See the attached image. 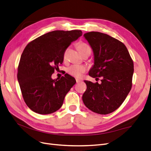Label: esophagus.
I'll list each match as a JSON object with an SVG mask.
<instances>
[{
  "mask_svg": "<svg viewBox=\"0 0 151 151\" xmlns=\"http://www.w3.org/2000/svg\"><path fill=\"white\" fill-rule=\"evenodd\" d=\"M81 79H76V83H80V82H81Z\"/></svg>",
  "mask_w": 151,
  "mask_h": 151,
  "instance_id": "34e87169",
  "label": "esophagus"
}]
</instances>
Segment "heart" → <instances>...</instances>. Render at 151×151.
<instances>
[{"instance_id": "obj_1", "label": "heart", "mask_w": 151, "mask_h": 151, "mask_svg": "<svg viewBox=\"0 0 151 151\" xmlns=\"http://www.w3.org/2000/svg\"><path fill=\"white\" fill-rule=\"evenodd\" d=\"M77 49L79 51V52L82 55L83 53H85L86 51H88V50H90V48L87 44L81 42L78 44ZM85 70L86 68L85 66L77 65H71L67 69V71L68 72V73L70 75L76 78H80L83 73L85 71Z\"/></svg>"}]
</instances>
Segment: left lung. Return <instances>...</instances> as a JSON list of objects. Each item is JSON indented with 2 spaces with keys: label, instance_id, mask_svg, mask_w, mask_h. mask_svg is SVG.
Returning <instances> with one entry per match:
<instances>
[{
  "label": "left lung",
  "instance_id": "obj_1",
  "mask_svg": "<svg viewBox=\"0 0 151 151\" xmlns=\"http://www.w3.org/2000/svg\"><path fill=\"white\" fill-rule=\"evenodd\" d=\"M84 37L94 56V65L88 74L102 79L100 84L84 80L87 88L83 94V101L94 113L109 114L120 106L131 90L133 61L126 47L112 37L91 32L85 33Z\"/></svg>",
  "mask_w": 151,
  "mask_h": 151
}]
</instances>
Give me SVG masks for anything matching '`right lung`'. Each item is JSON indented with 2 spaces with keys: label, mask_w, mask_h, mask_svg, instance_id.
<instances>
[{
  "label": "right lung",
  "mask_w": 151,
  "mask_h": 151,
  "mask_svg": "<svg viewBox=\"0 0 151 151\" xmlns=\"http://www.w3.org/2000/svg\"><path fill=\"white\" fill-rule=\"evenodd\" d=\"M81 35V30H55L37 38L25 48L17 79L24 101L32 111L48 114L61 107L76 80L67 73L55 80L52 75L62 64L66 49Z\"/></svg>",
  "instance_id": "1"
}]
</instances>
